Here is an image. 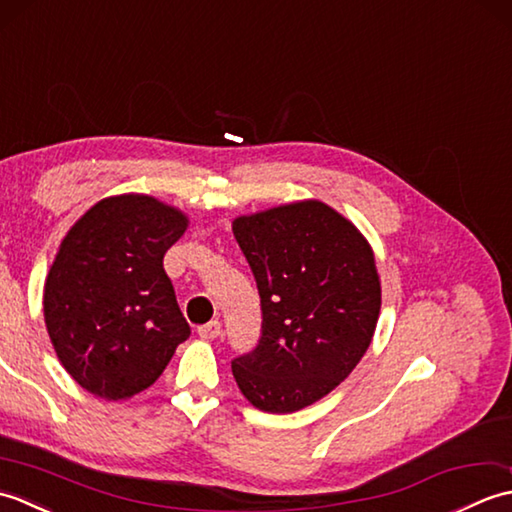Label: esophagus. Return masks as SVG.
Masks as SVG:
<instances>
[{"label": "esophagus", "mask_w": 512, "mask_h": 512, "mask_svg": "<svg viewBox=\"0 0 512 512\" xmlns=\"http://www.w3.org/2000/svg\"><path fill=\"white\" fill-rule=\"evenodd\" d=\"M198 334L202 336V339H206V341H213V339H217V336L222 334V323L220 321L204 323V325H200V328H198Z\"/></svg>", "instance_id": "obj_1"}]
</instances>
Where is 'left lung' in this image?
<instances>
[{"mask_svg": "<svg viewBox=\"0 0 512 512\" xmlns=\"http://www.w3.org/2000/svg\"><path fill=\"white\" fill-rule=\"evenodd\" d=\"M233 233L262 306L255 350L231 363L237 387L262 411H299L343 383L372 343L374 253L352 222L317 200L237 217Z\"/></svg>", "mask_w": 512, "mask_h": 512, "instance_id": "8db88e82", "label": "left lung"}]
</instances>
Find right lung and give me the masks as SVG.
I'll return each instance as SVG.
<instances>
[{
	"label": "right lung",
	"instance_id": "right-lung-1",
	"mask_svg": "<svg viewBox=\"0 0 512 512\" xmlns=\"http://www.w3.org/2000/svg\"><path fill=\"white\" fill-rule=\"evenodd\" d=\"M184 228L178 209L129 193L94 204L61 242L43 317L61 365L90 394H140L189 339L162 266Z\"/></svg>",
	"mask_w": 512,
	"mask_h": 512
}]
</instances>
